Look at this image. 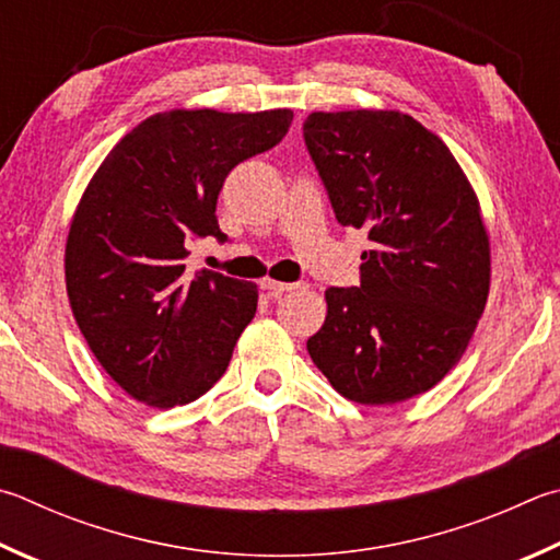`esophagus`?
Here are the masks:
<instances>
[{
	"instance_id": "34e87169",
	"label": "esophagus",
	"mask_w": 560,
	"mask_h": 560,
	"mask_svg": "<svg viewBox=\"0 0 560 560\" xmlns=\"http://www.w3.org/2000/svg\"><path fill=\"white\" fill-rule=\"evenodd\" d=\"M259 287L264 289V291H269V293H287V291H293V289H299V283H287V281H277V279H269V277H264L261 281H259Z\"/></svg>"
}]
</instances>
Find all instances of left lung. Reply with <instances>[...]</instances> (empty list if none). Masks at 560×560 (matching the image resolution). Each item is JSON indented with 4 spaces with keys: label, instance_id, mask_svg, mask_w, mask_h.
I'll return each instance as SVG.
<instances>
[{
    "label": "left lung",
    "instance_id": "obj_1",
    "mask_svg": "<svg viewBox=\"0 0 560 560\" xmlns=\"http://www.w3.org/2000/svg\"><path fill=\"white\" fill-rule=\"evenodd\" d=\"M303 137L342 228L368 230L358 289L325 291L306 348L364 406L429 392L470 342L490 296V235L451 149L399 109L311 112Z\"/></svg>",
    "mask_w": 560,
    "mask_h": 560
}]
</instances>
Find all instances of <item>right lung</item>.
<instances>
[{
	"mask_svg": "<svg viewBox=\"0 0 560 560\" xmlns=\"http://www.w3.org/2000/svg\"><path fill=\"white\" fill-rule=\"evenodd\" d=\"M291 109L156 112L90 178L66 240V291L103 370L137 399H200L257 313V283L186 269L196 237H218L222 183L287 137Z\"/></svg>",
	"mask_w": 560,
	"mask_h": 560,
	"instance_id": "add662e5",
	"label": "right lung"
}]
</instances>
